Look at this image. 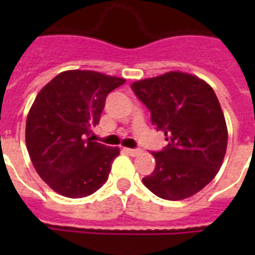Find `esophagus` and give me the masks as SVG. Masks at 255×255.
Returning a JSON list of instances; mask_svg holds the SVG:
<instances>
[{
  "mask_svg": "<svg viewBox=\"0 0 255 255\" xmlns=\"http://www.w3.org/2000/svg\"><path fill=\"white\" fill-rule=\"evenodd\" d=\"M124 153H127L129 156H136L140 153V149H132V148H123Z\"/></svg>",
  "mask_w": 255,
  "mask_h": 255,
  "instance_id": "obj_1",
  "label": "esophagus"
}]
</instances>
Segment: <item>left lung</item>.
Listing matches in <instances>:
<instances>
[{"label": "left lung", "mask_w": 255, "mask_h": 255, "mask_svg": "<svg viewBox=\"0 0 255 255\" xmlns=\"http://www.w3.org/2000/svg\"><path fill=\"white\" fill-rule=\"evenodd\" d=\"M168 144L152 152L156 167L143 184L164 200H184L206 186L221 168L228 145L225 116L213 88L180 71L132 83Z\"/></svg>", "instance_id": "left-lung-1"}]
</instances>
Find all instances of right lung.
Returning <instances> with one entry per match:
<instances>
[{"mask_svg": "<svg viewBox=\"0 0 255 255\" xmlns=\"http://www.w3.org/2000/svg\"><path fill=\"white\" fill-rule=\"evenodd\" d=\"M126 79L96 71L58 74L34 100L26 120V147L41 178L70 198L90 196L107 181L119 148L88 137L106 98Z\"/></svg>", "mask_w": 255, "mask_h": 255, "instance_id": "1", "label": "right lung"}]
</instances>
